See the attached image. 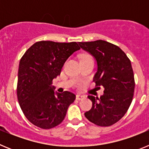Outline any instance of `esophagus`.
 I'll return each mask as SVG.
<instances>
[{
  "instance_id": "obj_1",
  "label": "esophagus",
  "mask_w": 149,
  "mask_h": 149,
  "mask_svg": "<svg viewBox=\"0 0 149 149\" xmlns=\"http://www.w3.org/2000/svg\"><path fill=\"white\" fill-rule=\"evenodd\" d=\"M85 98V96L83 95H80V94H77V95H76V99L78 100V101H80V100H82L84 99V98Z\"/></svg>"
}]
</instances>
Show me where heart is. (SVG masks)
<instances>
[{"mask_svg":"<svg viewBox=\"0 0 149 149\" xmlns=\"http://www.w3.org/2000/svg\"><path fill=\"white\" fill-rule=\"evenodd\" d=\"M83 57H90V56H87V55H85V56H83Z\"/></svg>","mask_w":149,"mask_h":149,"instance_id":"1","label":"heart"}]
</instances>
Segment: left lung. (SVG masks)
<instances>
[{
	"mask_svg": "<svg viewBox=\"0 0 149 149\" xmlns=\"http://www.w3.org/2000/svg\"><path fill=\"white\" fill-rule=\"evenodd\" d=\"M81 48L95 58L96 86H103L104 94L88 95L93 107L84 115L98 126H110L120 120L131 105L134 96V72L127 55L118 46L104 40L78 42Z\"/></svg>",
	"mask_w": 149,
	"mask_h": 149,
	"instance_id": "obj_1",
	"label": "left lung"
}]
</instances>
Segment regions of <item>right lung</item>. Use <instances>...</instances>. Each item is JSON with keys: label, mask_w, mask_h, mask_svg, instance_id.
<instances>
[{"label": "right lung", "mask_w": 149, "mask_h": 149, "mask_svg": "<svg viewBox=\"0 0 149 149\" xmlns=\"http://www.w3.org/2000/svg\"><path fill=\"white\" fill-rule=\"evenodd\" d=\"M80 47L73 42L41 41L27 49L19 63L17 96L24 114L34 125L50 129L65 119L75 95L55 91L52 81L67 59Z\"/></svg>", "instance_id": "obj_1"}]
</instances>
